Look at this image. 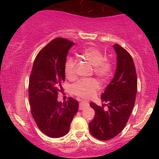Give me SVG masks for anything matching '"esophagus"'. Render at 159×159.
Returning <instances> with one entry per match:
<instances>
[{
    "mask_svg": "<svg viewBox=\"0 0 159 159\" xmlns=\"http://www.w3.org/2000/svg\"><path fill=\"white\" fill-rule=\"evenodd\" d=\"M88 107H89V104H88L87 102H80V103L79 104V109L80 110L85 109Z\"/></svg>",
    "mask_w": 159,
    "mask_h": 159,
    "instance_id": "34e87169",
    "label": "esophagus"
}]
</instances>
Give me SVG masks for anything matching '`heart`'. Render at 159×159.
Instances as JSON below:
<instances>
[{
  "instance_id": "b5f03b06",
  "label": "heart",
  "mask_w": 159,
  "mask_h": 159,
  "mask_svg": "<svg viewBox=\"0 0 159 159\" xmlns=\"http://www.w3.org/2000/svg\"><path fill=\"white\" fill-rule=\"evenodd\" d=\"M82 57L93 66V72L99 79H107L111 73L112 65L111 61L104 59V56L100 51L94 48H86L81 52ZM76 61L72 58H68L64 66V71L67 79H74L75 74ZM99 87V83L96 80L81 79L72 86V92L75 95L82 98H89Z\"/></svg>"
}]
</instances>
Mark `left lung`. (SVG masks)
I'll return each instance as SVG.
<instances>
[{"instance_id": "obj_1", "label": "left lung", "mask_w": 159, "mask_h": 159, "mask_svg": "<svg viewBox=\"0 0 159 159\" xmlns=\"http://www.w3.org/2000/svg\"><path fill=\"white\" fill-rule=\"evenodd\" d=\"M116 69L114 76L101 95L99 107L94 102L90 106L95 110V116L89 123L90 132L95 138L108 140L119 134L127 123L133 110L138 90L135 66L133 58L124 48L115 44ZM108 109H103V106Z\"/></svg>"}]
</instances>
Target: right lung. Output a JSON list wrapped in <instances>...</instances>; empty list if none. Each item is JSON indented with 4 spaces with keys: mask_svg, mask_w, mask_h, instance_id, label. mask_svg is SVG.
<instances>
[{
    "mask_svg": "<svg viewBox=\"0 0 159 159\" xmlns=\"http://www.w3.org/2000/svg\"><path fill=\"white\" fill-rule=\"evenodd\" d=\"M74 45L61 38L53 39L40 51L33 64L29 85L31 114L40 130L50 138L68 133L79 109V102L71 98L63 103L57 101L65 80L67 55Z\"/></svg>",
    "mask_w": 159,
    "mask_h": 159,
    "instance_id": "1",
    "label": "right lung"
}]
</instances>
